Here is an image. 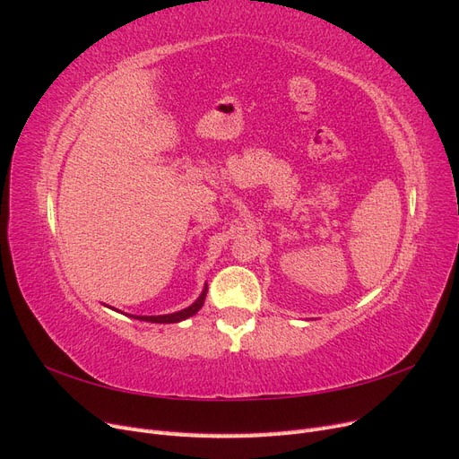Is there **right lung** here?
<instances>
[{
    "label": "right lung",
    "instance_id": "right-lung-1",
    "mask_svg": "<svg viewBox=\"0 0 459 459\" xmlns=\"http://www.w3.org/2000/svg\"><path fill=\"white\" fill-rule=\"evenodd\" d=\"M206 290H208V285L204 283L201 295L197 297V300L191 304V307L184 308V310H178V312H172V314H162V316H130V317H135V319H142V322H151V324H178V322H184V319L195 316L204 304V297H206ZM107 307V304H105ZM110 308V307H108ZM115 310V308H113ZM118 312V310H117Z\"/></svg>",
    "mask_w": 459,
    "mask_h": 459
}]
</instances>
